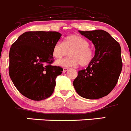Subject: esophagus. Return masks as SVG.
<instances>
[{
	"instance_id": "obj_1",
	"label": "esophagus",
	"mask_w": 131,
	"mask_h": 131,
	"mask_svg": "<svg viewBox=\"0 0 131 131\" xmlns=\"http://www.w3.org/2000/svg\"><path fill=\"white\" fill-rule=\"evenodd\" d=\"M68 70V68H63V72H66L67 71V70Z\"/></svg>"
}]
</instances>
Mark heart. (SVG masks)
I'll return each mask as SVG.
<instances>
[{
	"label": "heart",
	"mask_w": 131,
	"mask_h": 131,
	"mask_svg": "<svg viewBox=\"0 0 131 131\" xmlns=\"http://www.w3.org/2000/svg\"><path fill=\"white\" fill-rule=\"evenodd\" d=\"M70 52L68 58L57 60L56 64L60 67H72L80 65L85 67L90 64L94 58V51L89 47V42L83 37L72 34L64 38L63 42H57L52 49V56L59 59Z\"/></svg>",
	"instance_id": "b5f03b06"
}]
</instances>
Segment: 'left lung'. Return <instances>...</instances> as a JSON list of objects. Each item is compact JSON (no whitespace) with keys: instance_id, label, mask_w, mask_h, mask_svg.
<instances>
[{"instance_id":"1","label":"left lung","mask_w":131,"mask_h":131,"mask_svg":"<svg viewBox=\"0 0 131 131\" xmlns=\"http://www.w3.org/2000/svg\"><path fill=\"white\" fill-rule=\"evenodd\" d=\"M79 32L92 42L95 55L87 68L78 72L73 85L77 93L82 97L101 98L114 88L122 72L120 45L104 30Z\"/></svg>"}]
</instances>
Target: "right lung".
Wrapping results in <instances>:
<instances>
[{"label":"right lung","mask_w":131,"mask_h":131,"mask_svg":"<svg viewBox=\"0 0 131 131\" xmlns=\"http://www.w3.org/2000/svg\"><path fill=\"white\" fill-rule=\"evenodd\" d=\"M61 34L57 31H27L9 50V74L15 87L30 100L41 101L53 92L63 68L51 64L52 49Z\"/></svg>","instance_id":"add662e5"}]
</instances>
